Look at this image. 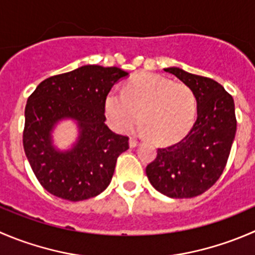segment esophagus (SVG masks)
Returning a JSON list of instances; mask_svg holds the SVG:
<instances>
[{"label": "esophagus", "instance_id": "34e87169", "mask_svg": "<svg viewBox=\"0 0 255 255\" xmlns=\"http://www.w3.org/2000/svg\"><path fill=\"white\" fill-rule=\"evenodd\" d=\"M138 143H139V140H138L137 138H129V147H130V148L137 147Z\"/></svg>", "mask_w": 255, "mask_h": 255}]
</instances>
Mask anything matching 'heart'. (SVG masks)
<instances>
[{
	"label": "heart",
	"instance_id": "1",
	"mask_svg": "<svg viewBox=\"0 0 255 255\" xmlns=\"http://www.w3.org/2000/svg\"><path fill=\"white\" fill-rule=\"evenodd\" d=\"M105 110L111 125L120 132H129L142 123L157 143L183 139L197 117L196 93L184 83H173L153 73L133 78L123 92L111 91Z\"/></svg>",
	"mask_w": 255,
	"mask_h": 255
}]
</instances>
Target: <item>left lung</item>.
I'll use <instances>...</instances> for the list:
<instances>
[{"label":"left lung","instance_id":"left-lung-1","mask_svg":"<svg viewBox=\"0 0 255 255\" xmlns=\"http://www.w3.org/2000/svg\"><path fill=\"white\" fill-rule=\"evenodd\" d=\"M196 93V123L178 143L158 148L147 165L150 184L170 198H193L208 190L223 173L237 130L233 97L212 78L177 67L164 68Z\"/></svg>","mask_w":255,"mask_h":255}]
</instances>
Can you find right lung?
<instances>
[{"instance_id": "obj_1", "label": "right lung", "mask_w": 255, "mask_h": 255, "mask_svg": "<svg viewBox=\"0 0 255 255\" xmlns=\"http://www.w3.org/2000/svg\"><path fill=\"white\" fill-rule=\"evenodd\" d=\"M128 73L118 67L82 66L42 81L27 100L23 148L42 187L53 196L80 202L102 193L116 162L129 148L127 135L106 126L105 102L116 82ZM78 121L80 135L72 150L59 152L50 132L61 119Z\"/></svg>"}]
</instances>
